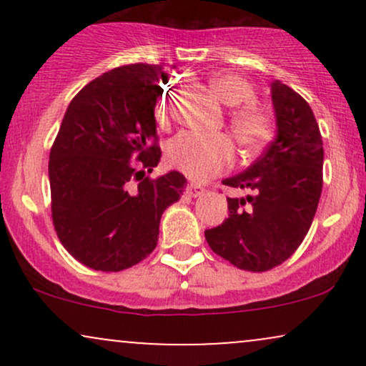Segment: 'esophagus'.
Here are the masks:
<instances>
[{
	"label": "esophagus",
	"mask_w": 366,
	"mask_h": 366,
	"mask_svg": "<svg viewBox=\"0 0 366 366\" xmlns=\"http://www.w3.org/2000/svg\"><path fill=\"white\" fill-rule=\"evenodd\" d=\"M204 191H207V189L201 186V184H192V182H191V184H189V186H187V194L192 196V197L201 196Z\"/></svg>",
	"instance_id": "1"
}]
</instances>
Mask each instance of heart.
<instances>
[{"mask_svg": "<svg viewBox=\"0 0 366 366\" xmlns=\"http://www.w3.org/2000/svg\"><path fill=\"white\" fill-rule=\"evenodd\" d=\"M213 91L229 107V127L242 149L258 151L274 137V120L263 108L249 103L254 98L253 84L234 72H218L212 77ZM159 125L169 122V99L162 96L154 108ZM234 157V146L225 134L182 132L170 142L169 162L196 180H208L224 172Z\"/></svg>", "mask_w": 366, "mask_h": 366, "instance_id": "b5f03b06", "label": "heart"}]
</instances>
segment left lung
I'll return each instance as SVG.
<instances>
[{
	"label": "left lung",
	"mask_w": 366,
	"mask_h": 366,
	"mask_svg": "<svg viewBox=\"0 0 366 366\" xmlns=\"http://www.w3.org/2000/svg\"><path fill=\"white\" fill-rule=\"evenodd\" d=\"M277 137L242 174L224 186L246 189L227 197L229 218L204 230L213 253L247 272L282 264L300 247L317 213L323 186V144L303 96L280 81L272 84Z\"/></svg>",
	"instance_id": "left-lung-1"
}]
</instances>
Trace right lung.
<instances>
[{"mask_svg": "<svg viewBox=\"0 0 366 366\" xmlns=\"http://www.w3.org/2000/svg\"><path fill=\"white\" fill-rule=\"evenodd\" d=\"M175 69V65H172ZM165 65L132 63L75 94L49 151L51 218L60 242L92 270L120 272L157 247L163 212L180 199V172L158 165L154 107Z\"/></svg>", "mask_w": 366, "mask_h": 366, "instance_id": "obj_1", "label": "right lung"}]
</instances>
